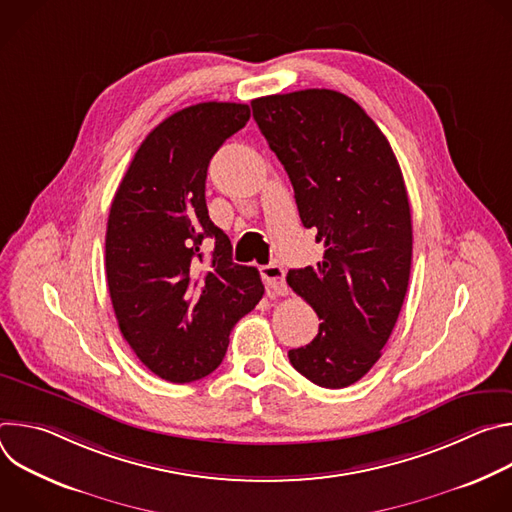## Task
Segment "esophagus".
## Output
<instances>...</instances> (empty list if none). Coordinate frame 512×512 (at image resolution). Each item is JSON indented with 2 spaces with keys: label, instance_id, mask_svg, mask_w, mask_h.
<instances>
[{
  "label": "esophagus",
  "instance_id": "34e87169",
  "mask_svg": "<svg viewBox=\"0 0 512 512\" xmlns=\"http://www.w3.org/2000/svg\"><path fill=\"white\" fill-rule=\"evenodd\" d=\"M261 279L265 283L267 294L271 296H285L287 294V283H285V271L279 263H269L259 267Z\"/></svg>",
  "mask_w": 512,
  "mask_h": 512
}]
</instances>
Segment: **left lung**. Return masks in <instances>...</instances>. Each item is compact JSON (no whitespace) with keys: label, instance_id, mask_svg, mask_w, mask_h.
<instances>
[{"label":"left lung","instance_id":"obj_1","mask_svg":"<svg viewBox=\"0 0 512 512\" xmlns=\"http://www.w3.org/2000/svg\"><path fill=\"white\" fill-rule=\"evenodd\" d=\"M251 107L302 225L326 247L316 267L287 273L322 320L289 362L320 387H348L381 358L407 294L413 231L399 162L377 123L338 91L269 95Z\"/></svg>","mask_w":512,"mask_h":512}]
</instances>
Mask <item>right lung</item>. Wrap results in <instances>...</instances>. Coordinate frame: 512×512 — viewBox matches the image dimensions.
<instances>
[{"label": "right lung", "instance_id": "add662e5", "mask_svg": "<svg viewBox=\"0 0 512 512\" xmlns=\"http://www.w3.org/2000/svg\"><path fill=\"white\" fill-rule=\"evenodd\" d=\"M249 105L198 103L150 131L111 202L105 271L119 330L160 379L190 383L223 362L233 326L263 298L255 267L233 263L208 216L216 150L249 121ZM215 249L204 260L201 241Z\"/></svg>", "mask_w": 512, "mask_h": 512}]
</instances>
